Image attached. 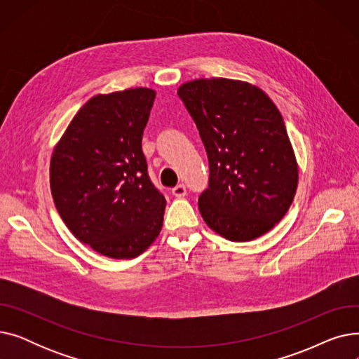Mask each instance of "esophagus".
Returning <instances> with one entry per match:
<instances>
[{
	"label": "esophagus",
	"instance_id": "esophagus-1",
	"mask_svg": "<svg viewBox=\"0 0 359 359\" xmlns=\"http://www.w3.org/2000/svg\"><path fill=\"white\" fill-rule=\"evenodd\" d=\"M172 194L176 198H183L186 195V186L184 184H177L176 187H173V189H172Z\"/></svg>",
	"mask_w": 359,
	"mask_h": 359
}]
</instances>
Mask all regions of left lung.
I'll list each match as a JSON object with an SVG mask.
<instances>
[{
    "mask_svg": "<svg viewBox=\"0 0 359 359\" xmlns=\"http://www.w3.org/2000/svg\"><path fill=\"white\" fill-rule=\"evenodd\" d=\"M179 97L196 123L210 161L198 201L224 238L250 241L275 227L294 201L298 165L275 103L259 87L229 79L184 83Z\"/></svg>",
    "mask_w": 359,
    "mask_h": 359,
    "instance_id": "obj_1",
    "label": "left lung"
}]
</instances>
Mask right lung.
I'll return each instance as SVG.
<instances>
[{"instance_id": "right-lung-1", "label": "right lung", "mask_w": 359, "mask_h": 359, "mask_svg": "<svg viewBox=\"0 0 359 359\" xmlns=\"http://www.w3.org/2000/svg\"><path fill=\"white\" fill-rule=\"evenodd\" d=\"M154 99L145 87L91 97L50 158V191L62 221L111 259L140 256L163 227L165 199L149 180L141 147Z\"/></svg>"}]
</instances>
